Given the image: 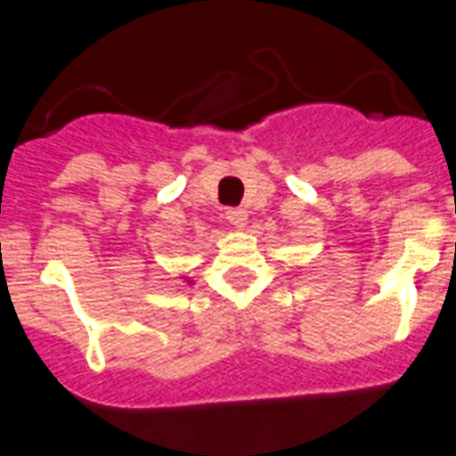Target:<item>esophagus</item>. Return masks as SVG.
Segmentation results:
<instances>
[{
    "instance_id": "1",
    "label": "esophagus",
    "mask_w": 456,
    "mask_h": 456,
    "mask_svg": "<svg viewBox=\"0 0 456 456\" xmlns=\"http://www.w3.org/2000/svg\"><path fill=\"white\" fill-rule=\"evenodd\" d=\"M224 216H227L229 224H233V227L238 229L245 227V223H248V211H245V208H227Z\"/></svg>"
}]
</instances>
